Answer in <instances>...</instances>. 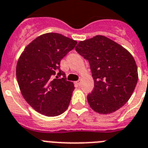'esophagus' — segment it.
<instances>
[{"label": "esophagus", "mask_w": 148, "mask_h": 148, "mask_svg": "<svg viewBox=\"0 0 148 148\" xmlns=\"http://www.w3.org/2000/svg\"><path fill=\"white\" fill-rule=\"evenodd\" d=\"M76 84L79 85H79L81 84V80H78L77 82H76Z\"/></svg>", "instance_id": "esophagus-1"}]
</instances>
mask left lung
I'll use <instances>...</instances> for the list:
<instances>
[{
	"label": "left lung",
	"mask_w": 148,
	"mask_h": 148,
	"mask_svg": "<svg viewBox=\"0 0 148 148\" xmlns=\"http://www.w3.org/2000/svg\"><path fill=\"white\" fill-rule=\"evenodd\" d=\"M75 51L89 61L94 79L93 90L87 96L90 107L101 114L112 113L122 107L138 80L132 55L103 35L80 41Z\"/></svg>",
	"instance_id": "1"
}]
</instances>
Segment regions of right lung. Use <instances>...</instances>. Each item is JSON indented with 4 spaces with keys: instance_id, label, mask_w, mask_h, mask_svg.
Masks as SVG:
<instances>
[{
    "instance_id": "obj_1",
    "label": "right lung",
    "mask_w": 148,
    "mask_h": 148,
    "mask_svg": "<svg viewBox=\"0 0 148 148\" xmlns=\"http://www.w3.org/2000/svg\"><path fill=\"white\" fill-rule=\"evenodd\" d=\"M76 44L61 34L46 33L27 45L18 58L16 76L21 92L39 113L56 116L69 107L75 88L60 69V61Z\"/></svg>"
}]
</instances>
